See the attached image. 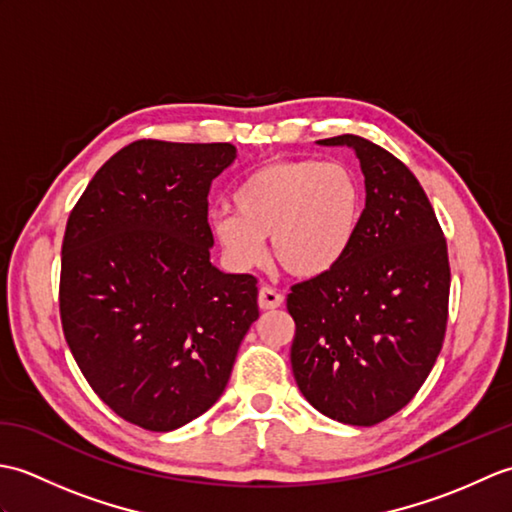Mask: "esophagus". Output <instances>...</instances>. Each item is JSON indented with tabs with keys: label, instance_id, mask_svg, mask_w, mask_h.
Instances as JSON below:
<instances>
[{
	"label": "esophagus",
	"instance_id": "esophagus-1",
	"mask_svg": "<svg viewBox=\"0 0 512 512\" xmlns=\"http://www.w3.org/2000/svg\"><path fill=\"white\" fill-rule=\"evenodd\" d=\"M257 303H259V308H262V310H275V308L281 306V303H284V295H279L275 288L264 286L262 290H259Z\"/></svg>",
	"mask_w": 512,
	"mask_h": 512
}]
</instances>
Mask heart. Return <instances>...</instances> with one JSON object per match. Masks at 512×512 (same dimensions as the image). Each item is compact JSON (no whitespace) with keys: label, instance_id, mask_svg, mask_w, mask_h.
<instances>
[{"label":"heart","instance_id":"obj_1","mask_svg":"<svg viewBox=\"0 0 512 512\" xmlns=\"http://www.w3.org/2000/svg\"><path fill=\"white\" fill-rule=\"evenodd\" d=\"M365 195L341 162L277 160L239 184L233 211H213L211 233L235 268H255L273 242L279 266L299 279L330 273L350 253Z\"/></svg>","mask_w":512,"mask_h":512}]
</instances>
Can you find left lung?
Returning a JSON list of instances; mask_svg holds the SVG:
<instances>
[{
  "mask_svg": "<svg viewBox=\"0 0 512 512\" xmlns=\"http://www.w3.org/2000/svg\"><path fill=\"white\" fill-rule=\"evenodd\" d=\"M365 211L350 253L330 273L292 286V374L323 416L372 427L416 396L447 330L451 270L442 228L416 176L361 136Z\"/></svg>",
  "mask_w": 512,
  "mask_h": 512,
  "instance_id": "8db88e82",
  "label": "left lung"
}]
</instances>
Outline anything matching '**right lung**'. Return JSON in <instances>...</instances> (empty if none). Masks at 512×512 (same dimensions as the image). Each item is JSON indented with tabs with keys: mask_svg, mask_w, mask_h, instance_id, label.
I'll use <instances>...</instances> for the list:
<instances>
[{
	"mask_svg": "<svg viewBox=\"0 0 512 512\" xmlns=\"http://www.w3.org/2000/svg\"><path fill=\"white\" fill-rule=\"evenodd\" d=\"M235 156L138 140L96 171L65 226V341L105 405L149 431L215 405L259 317L257 279L211 264L206 195Z\"/></svg>",
	"mask_w": 512,
	"mask_h": 512,
	"instance_id": "1",
	"label": "right lung"
}]
</instances>
